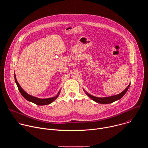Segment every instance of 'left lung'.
<instances>
[{
  "label": "left lung",
  "instance_id": "obj_1",
  "mask_svg": "<svg viewBox=\"0 0 148 148\" xmlns=\"http://www.w3.org/2000/svg\"><path fill=\"white\" fill-rule=\"evenodd\" d=\"M130 86V84H129V86L126 87L122 92H121L119 94L115 95H113V96H111V97H103V98H99V97H94L93 95H90V94L87 93L85 90H84L86 92V94L91 98L92 99L93 101H95L97 103H102V104H107V103H112L115 101H117L119 99H121L125 94L126 92H127L129 87Z\"/></svg>",
  "mask_w": 148,
  "mask_h": 148
}]
</instances>
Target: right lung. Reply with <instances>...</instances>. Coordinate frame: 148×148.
<instances>
[{"mask_svg": "<svg viewBox=\"0 0 148 148\" xmlns=\"http://www.w3.org/2000/svg\"><path fill=\"white\" fill-rule=\"evenodd\" d=\"M14 80H15V82L17 84V86L18 87V89L20 92V94H22V95L26 99H27V101H30V102H32L36 105H48V104H50L51 103H52L54 100L56 99V98L58 97L59 94H60V92L59 91L57 94V95L56 96V97H51V98H46V99H41V98H37V97H33L31 95H29V94H27L26 91H25L23 88L21 87V86L19 85V84L18 83L17 79H16V75L14 74Z\"/></svg>", "mask_w": 148, "mask_h": 148, "instance_id": "right-lung-1", "label": "right lung"}]
</instances>
